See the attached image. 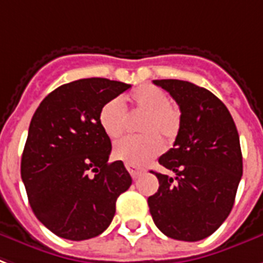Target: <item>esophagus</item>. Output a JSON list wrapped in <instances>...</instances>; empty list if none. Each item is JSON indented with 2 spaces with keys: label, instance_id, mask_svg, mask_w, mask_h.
<instances>
[{
  "label": "esophagus",
  "instance_id": "obj_1",
  "mask_svg": "<svg viewBox=\"0 0 263 263\" xmlns=\"http://www.w3.org/2000/svg\"><path fill=\"white\" fill-rule=\"evenodd\" d=\"M125 167H127L128 172L131 174V176L134 178V179L139 178L140 174H143V170H142V168H139V167H134V165H128V164L125 165Z\"/></svg>",
  "mask_w": 263,
  "mask_h": 263
}]
</instances>
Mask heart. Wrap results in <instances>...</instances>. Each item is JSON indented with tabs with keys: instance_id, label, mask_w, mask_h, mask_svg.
<instances>
[{
	"instance_id": "1",
	"label": "heart",
	"mask_w": 263,
	"mask_h": 263,
	"mask_svg": "<svg viewBox=\"0 0 263 263\" xmlns=\"http://www.w3.org/2000/svg\"><path fill=\"white\" fill-rule=\"evenodd\" d=\"M124 100L134 116H142L139 132L142 135L128 136L118 140L113 147V157L118 161L140 167L161 153L163 140L172 143L180 129L179 109L170 103V96L156 85H142L136 88ZM99 124L111 139L123 135L128 125V114L123 100L114 98L106 102L99 111Z\"/></svg>"
}]
</instances>
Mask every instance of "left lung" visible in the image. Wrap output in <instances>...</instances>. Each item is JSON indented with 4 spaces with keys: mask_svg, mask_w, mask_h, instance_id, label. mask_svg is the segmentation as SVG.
Instances as JSON below:
<instances>
[{
    "mask_svg": "<svg viewBox=\"0 0 263 263\" xmlns=\"http://www.w3.org/2000/svg\"><path fill=\"white\" fill-rule=\"evenodd\" d=\"M180 109L174 147L158 158L174 176L156 174L158 190L147 198L150 214L165 236L198 241L229 216L243 175L237 128L212 92L182 80H154Z\"/></svg>",
    "mask_w": 263,
    "mask_h": 263,
    "instance_id": "left-lung-1",
    "label": "left lung"
}]
</instances>
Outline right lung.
Masks as SVG:
<instances>
[{"label":"right lung","mask_w":263,"mask_h":263,"mask_svg":"<svg viewBox=\"0 0 263 263\" xmlns=\"http://www.w3.org/2000/svg\"><path fill=\"white\" fill-rule=\"evenodd\" d=\"M129 88L107 78L77 80L52 91L31 118L22 180L34 215L59 237L103 233L131 186L123 161L109 163L111 142L99 124L102 106Z\"/></svg>","instance_id":"add662e5"}]
</instances>
